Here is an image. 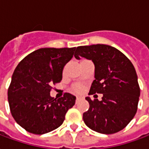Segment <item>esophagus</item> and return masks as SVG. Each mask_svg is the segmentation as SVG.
<instances>
[{"label": "esophagus", "mask_w": 149, "mask_h": 149, "mask_svg": "<svg viewBox=\"0 0 149 149\" xmlns=\"http://www.w3.org/2000/svg\"><path fill=\"white\" fill-rule=\"evenodd\" d=\"M80 100H81V98H80V97H77V99H76V102H78Z\"/></svg>", "instance_id": "34e87169"}]
</instances>
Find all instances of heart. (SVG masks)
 <instances>
[{
    "label": "heart",
    "instance_id": "b5f03b06",
    "mask_svg": "<svg viewBox=\"0 0 149 149\" xmlns=\"http://www.w3.org/2000/svg\"><path fill=\"white\" fill-rule=\"evenodd\" d=\"M72 90L76 92V93H81L82 91H83V88L81 87L80 85H78V84H76V85L72 86Z\"/></svg>",
    "mask_w": 149,
    "mask_h": 149
}]
</instances>
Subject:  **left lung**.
<instances>
[{"label": "left lung", "instance_id": "obj_1", "mask_svg": "<svg viewBox=\"0 0 149 149\" xmlns=\"http://www.w3.org/2000/svg\"><path fill=\"white\" fill-rule=\"evenodd\" d=\"M74 56L93 61L95 80L89 95L102 94L101 101L86 97L90 105L83 114L86 125L104 134L123 130L136 114L141 92L132 62L118 49L103 44L78 47Z\"/></svg>", "mask_w": 149, "mask_h": 149}]
</instances>
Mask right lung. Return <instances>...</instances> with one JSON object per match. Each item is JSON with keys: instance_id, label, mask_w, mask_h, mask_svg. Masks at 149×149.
Listing matches in <instances>:
<instances>
[{"instance_id": "add662e5", "label": "right lung", "mask_w": 149, "mask_h": 149, "mask_svg": "<svg viewBox=\"0 0 149 149\" xmlns=\"http://www.w3.org/2000/svg\"><path fill=\"white\" fill-rule=\"evenodd\" d=\"M76 47L41 48L31 53L14 70L8 90L11 114L19 125L34 134L57 129L75 104L76 97L65 93L50 96L53 85L60 83L64 66L71 60Z\"/></svg>"}]
</instances>
